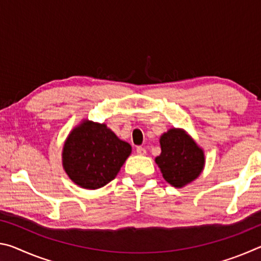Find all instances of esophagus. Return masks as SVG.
I'll list each match as a JSON object with an SVG mask.
<instances>
[{
	"label": "esophagus",
	"mask_w": 261,
	"mask_h": 261,
	"mask_svg": "<svg viewBox=\"0 0 261 261\" xmlns=\"http://www.w3.org/2000/svg\"><path fill=\"white\" fill-rule=\"evenodd\" d=\"M136 152L137 154H139V155H145V154H146V149L141 146H138L136 148Z\"/></svg>",
	"instance_id": "obj_1"
}]
</instances>
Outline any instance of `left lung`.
<instances>
[{
  "label": "left lung",
  "instance_id": "obj_1",
  "mask_svg": "<svg viewBox=\"0 0 261 261\" xmlns=\"http://www.w3.org/2000/svg\"><path fill=\"white\" fill-rule=\"evenodd\" d=\"M161 154L155 158L163 178L175 188H183L201 174L204 151L183 129H169L160 137Z\"/></svg>",
  "mask_w": 261,
  "mask_h": 261
}]
</instances>
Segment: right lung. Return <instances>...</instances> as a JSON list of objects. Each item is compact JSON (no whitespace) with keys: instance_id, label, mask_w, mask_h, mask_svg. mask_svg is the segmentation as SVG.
<instances>
[{"instance_id":"add662e5","label":"right lung","mask_w":261,"mask_h":261,"mask_svg":"<svg viewBox=\"0 0 261 261\" xmlns=\"http://www.w3.org/2000/svg\"><path fill=\"white\" fill-rule=\"evenodd\" d=\"M130 154V144L107 125L84 120L65 140L62 162L74 184L96 190L116 177Z\"/></svg>"}]
</instances>
